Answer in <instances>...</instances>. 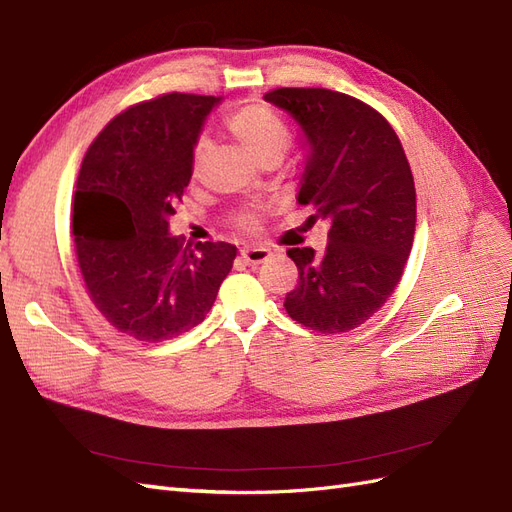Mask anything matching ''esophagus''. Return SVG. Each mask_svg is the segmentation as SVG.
Listing matches in <instances>:
<instances>
[{"mask_svg": "<svg viewBox=\"0 0 512 512\" xmlns=\"http://www.w3.org/2000/svg\"><path fill=\"white\" fill-rule=\"evenodd\" d=\"M240 255H242V259L246 263H251V266H259V263L270 259L272 251L270 249H263V246H249V249H244Z\"/></svg>", "mask_w": 512, "mask_h": 512, "instance_id": "obj_1", "label": "esophagus"}]
</instances>
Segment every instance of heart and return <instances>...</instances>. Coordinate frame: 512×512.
<instances>
[{"label": "heart", "instance_id": "b5f03b06", "mask_svg": "<svg viewBox=\"0 0 512 512\" xmlns=\"http://www.w3.org/2000/svg\"><path fill=\"white\" fill-rule=\"evenodd\" d=\"M227 127L259 163H266L270 159H283L291 144V131L285 121L272 108L263 104H249L238 108L227 117ZM206 151L208 140L200 138L193 148L195 166L204 159ZM238 225L242 229H255L257 221L253 214L246 212L238 217Z\"/></svg>", "mask_w": 512, "mask_h": 512}]
</instances>
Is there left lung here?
I'll list each match as a JSON object with an SVG mask.
<instances>
[{"mask_svg": "<svg viewBox=\"0 0 512 512\" xmlns=\"http://www.w3.org/2000/svg\"><path fill=\"white\" fill-rule=\"evenodd\" d=\"M263 100L304 131L308 161L298 202L329 221L327 246L289 249L300 272L285 298L293 321L321 334L366 323L398 287L417 223L415 180L381 112L329 89H274Z\"/></svg>", "mask_w": 512, "mask_h": 512, "instance_id": "obj_1", "label": "left lung"}]
</instances>
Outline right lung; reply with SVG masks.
Here are the masks:
<instances>
[{
  "label": "right lung",
  "instance_id": "1",
  "mask_svg": "<svg viewBox=\"0 0 512 512\" xmlns=\"http://www.w3.org/2000/svg\"><path fill=\"white\" fill-rule=\"evenodd\" d=\"M212 95L168 93L114 117L82 159L74 193L76 257L95 308L119 332L161 342L200 325L234 266L227 242L170 236L193 174Z\"/></svg>",
  "mask_w": 512,
  "mask_h": 512
}]
</instances>
